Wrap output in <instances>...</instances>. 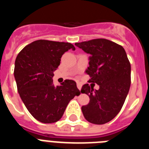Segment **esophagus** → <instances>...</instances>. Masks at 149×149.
I'll list each match as a JSON object with an SVG mask.
<instances>
[{
	"label": "esophagus",
	"mask_w": 149,
	"mask_h": 149,
	"mask_svg": "<svg viewBox=\"0 0 149 149\" xmlns=\"http://www.w3.org/2000/svg\"><path fill=\"white\" fill-rule=\"evenodd\" d=\"M77 88H78L79 90H81V88H82V85H81V84H80V83H77Z\"/></svg>",
	"instance_id": "1"
}]
</instances>
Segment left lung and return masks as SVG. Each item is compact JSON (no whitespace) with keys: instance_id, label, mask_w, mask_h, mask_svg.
<instances>
[{"instance_id":"1","label":"left lung","mask_w":149,"mask_h":149,"mask_svg":"<svg viewBox=\"0 0 149 149\" xmlns=\"http://www.w3.org/2000/svg\"><path fill=\"white\" fill-rule=\"evenodd\" d=\"M91 55L86 73L89 83L99 89L84 84L81 92L88 95L89 103L81 107L88 122L103 125L115 118L123 106L131 86V64L123 47L105 39L75 43Z\"/></svg>"}]
</instances>
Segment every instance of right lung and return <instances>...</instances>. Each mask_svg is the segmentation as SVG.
<instances>
[{
	"mask_svg": "<svg viewBox=\"0 0 149 149\" xmlns=\"http://www.w3.org/2000/svg\"><path fill=\"white\" fill-rule=\"evenodd\" d=\"M71 43L54 41H34L25 46L17 56L14 76L18 92L30 113L42 123H54L63 116L67 105L81 92L76 83L65 80L61 86L53 84L54 72Z\"/></svg>",
	"mask_w": 149,
	"mask_h": 149,
	"instance_id": "1",
	"label": "right lung"
}]
</instances>
